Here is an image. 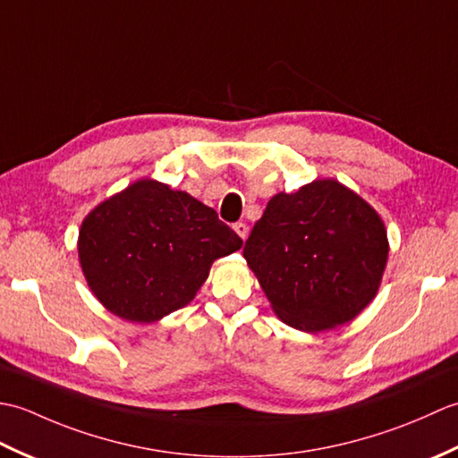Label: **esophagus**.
Listing matches in <instances>:
<instances>
[{
	"mask_svg": "<svg viewBox=\"0 0 458 458\" xmlns=\"http://www.w3.org/2000/svg\"><path fill=\"white\" fill-rule=\"evenodd\" d=\"M234 230H236V234L242 238V240H246V236H248V226L244 222H236L234 224Z\"/></svg>",
	"mask_w": 458,
	"mask_h": 458,
	"instance_id": "esophagus-1",
	"label": "esophagus"
}]
</instances>
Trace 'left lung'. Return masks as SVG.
I'll return each mask as SVG.
<instances>
[{"label":"left lung","mask_w":458,"mask_h":458,"mask_svg":"<svg viewBox=\"0 0 458 458\" xmlns=\"http://www.w3.org/2000/svg\"><path fill=\"white\" fill-rule=\"evenodd\" d=\"M387 251L379 214L344 184L318 179L267 202L244 258L285 325L320 333L376 297Z\"/></svg>","instance_id":"obj_1"}]
</instances>
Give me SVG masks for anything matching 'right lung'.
Listing matches in <instances>:
<instances>
[{"mask_svg":"<svg viewBox=\"0 0 458 458\" xmlns=\"http://www.w3.org/2000/svg\"><path fill=\"white\" fill-rule=\"evenodd\" d=\"M216 210L189 192L141 179L100 202L79 232V259L96 299L131 323L189 305L214 259L242 248Z\"/></svg>","mask_w":458,"mask_h":458,"instance_id":"1","label":"right lung"}]
</instances>
